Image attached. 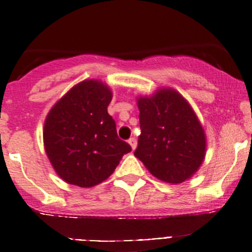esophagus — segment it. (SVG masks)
<instances>
[{"label": "esophagus", "instance_id": "obj_1", "mask_svg": "<svg viewBox=\"0 0 252 252\" xmlns=\"http://www.w3.org/2000/svg\"><path fill=\"white\" fill-rule=\"evenodd\" d=\"M128 144L131 145L132 150H134V149L137 148V140H136V138H129V139H128Z\"/></svg>", "mask_w": 252, "mask_h": 252}]
</instances>
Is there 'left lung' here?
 Returning <instances> with one entry per match:
<instances>
[{
    "label": "left lung",
    "instance_id": "8db88e82",
    "mask_svg": "<svg viewBox=\"0 0 252 252\" xmlns=\"http://www.w3.org/2000/svg\"><path fill=\"white\" fill-rule=\"evenodd\" d=\"M140 133L134 156L158 179L181 184L204 161L207 137L201 121L181 94L161 88L137 98Z\"/></svg>",
    "mask_w": 252,
    "mask_h": 252
}]
</instances>
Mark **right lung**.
Wrapping results in <instances>:
<instances>
[{
    "label": "right lung",
    "instance_id": "1",
    "mask_svg": "<svg viewBox=\"0 0 252 252\" xmlns=\"http://www.w3.org/2000/svg\"><path fill=\"white\" fill-rule=\"evenodd\" d=\"M112 90L101 80L74 85L48 113L43 129L44 149L56 174L72 185L93 188L110 177L132 150L119 139L108 114Z\"/></svg>",
    "mask_w": 252,
    "mask_h": 252
}]
</instances>
